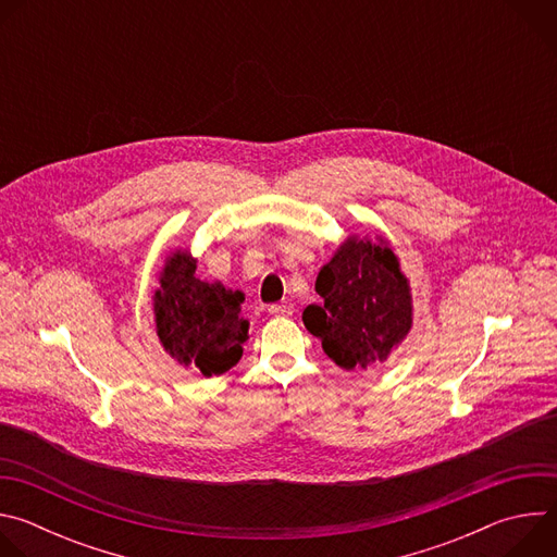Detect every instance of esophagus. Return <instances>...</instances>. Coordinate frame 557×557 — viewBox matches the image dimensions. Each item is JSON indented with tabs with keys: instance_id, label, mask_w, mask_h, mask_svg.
Listing matches in <instances>:
<instances>
[{
	"instance_id": "34e87169",
	"label": "esophagus",
	"mask_w": 557,
	"mask_h": 557,
	"mask_svg": "<svg viewBox=\"0 0 557 557\" xmlns=\"http://www.w3.org/2000/svg\"><path fill=\"white\" fill-rule=\"evenodd\" d=\"M293 304H288V301H282V304H271L269 306V312L271 314H282V317H286V314H293Z\"/></svg>"
}]
</instances>
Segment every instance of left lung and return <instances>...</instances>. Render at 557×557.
<instances>
[{"label":"left lung","instance_id":"obj_1","mask_svg":"<svg viewBox=\"0 0 557 557\" xmlns=\"http://www.w3.org/2000/svg\"><path fill=\"white\" fill-rule=\"evenodd\" d=\"M324 304L306 306L301 320L344 370L383 363L412 329L410 282L385 240L350 235L317 275Z\"/></svg>","mask_w":557,"mask_h":557}]
</instances>
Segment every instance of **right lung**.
Masks as SVG:
<instances>
[{"instance_id":"obj_1","label":"right lung","mask_w":557,"mask_h":557,"mask_svg":"<svg viewBox=\"0 0 557 557\" xmlns=\"http://www.w3.org/2000/svg\"><path fill=\"white\" fill-rule=\"evenodd\" d=\"M158 282L156 335L181 366L213 376L240 361L249 335V322L240 317V290L196 277V258L189 251H174Z\"/></svg>"}]
</instances>
